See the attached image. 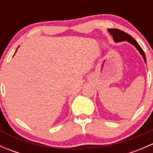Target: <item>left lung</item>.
Here are the masks:
<instances>
[{"label": "left lung", "instance_id": "1", "mask_svg": "<svg viewBox=\"0 0 153 153\" xmlns=\"http://www.w3.org/2000/svg\"><path fill=\"white\" fill-rule=\"evenodd\" d=\"M109 33L111 34V35L113 38L114 41L115 43H119L122 42V41H127L128 43L131 44L132 45H133L134 47L137 49V50L140 52L141 55H142L143 60H144V62L146 64V55H145L144 52L141 47H140L139 44H138L136 41L132 38L131 35H129V34L126 33L124 31H121L120 29H108Z\"/></svg>", "mask_w": 153, "mask_h": 153}]
</instances>
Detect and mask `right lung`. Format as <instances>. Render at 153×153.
<instances>
[{"label": "right lung", "instance_id": "right-lung-1", "mask_svg": "<svg viewBox=\"0 0 153 153\" xmlns=\"http://www.w3.org/2000/svg\"><path fill=\"white\" fill-rule=\"evenodd\" d=\"M16 51H17V49H16ZM15 54H14V55H15Z\"/></svg>", "mask_w": 153, "mask_h": 153}]
</instances>
